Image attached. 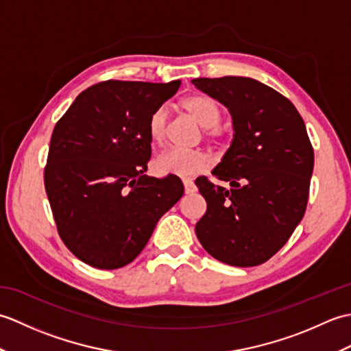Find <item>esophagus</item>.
Wrapping results in <instances>:
<instances>
[{
	"instance_id": "34e87169",
	"label": "esophagus",
	"mask_w": 351,
	"mask_h": 351,
	"mask_svg": "<svg viewBox=\"0 0 351 351\" xmlns=\"http://www.w3.org/2000/svg\"><path fill=\"white\" fill-rule=\"evenodd\" d=\"M182 184H184V190L187 195H193V193L196 191V185L195 182H193L191 180H189V178H185V180H182Z\"/></svg>"
}]
</instances>
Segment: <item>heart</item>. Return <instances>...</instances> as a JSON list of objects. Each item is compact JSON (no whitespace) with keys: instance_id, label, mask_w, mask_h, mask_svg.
I'll return each mask as SVG.
<instances>
[{"instance_id":"1","label":"heart","mask_w":351,"mask_h":351,"mask_svg":"<svg viewBox=\"0 0 351 351\" xmlns=\"http://www.w3.org/2000/svg\"><path fill=\"white\" fill-rule=\"evenodd\" d=\"M181 106L205 128V136L211 141H220L225 137L226 130L220 125L223 110L214 98L204 93H195L184 98ZM169 131V113L164 107L152 111L147 122L149 137L155 143H164ZM156 170L164 175L191 176L210 167V158L200 151H182L171 147L162 152L155 161Z\"/></svg>"}]
</instances>
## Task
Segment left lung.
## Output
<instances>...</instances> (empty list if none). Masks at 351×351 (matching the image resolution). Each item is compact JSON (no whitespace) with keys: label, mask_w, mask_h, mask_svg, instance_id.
Listing matches in <instances>:
<instances>
[{"label":"left lung","mask_w":351,"mask_h":351,"mask_svg":"<svg viewBox=\"0 0 351 351\" xmlns=\"http://www.w3.org/2000/svg\"><path fill=\"white\" fill-rule=\"evenodd\" d=\"M199 90L225 106L234 138L213 175L197 178L206 213L196 235L215 259L235 267L264 264L278 253L306 211L314 149L293 102L247 77L196 78Z\"/></svg>","instance_id":"obj_1"}]
</instances>
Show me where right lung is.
<instances>
[{
    "label": "right lung",
    "mask_w": 351,
    "mask_h": 351,
    "mask_svg": "<svg viewBox=\"0 0 351 351\" xmlns=\"http://www.w3.org/2000/svg\"><path fill=\"white\" fill-rule=\"evenodd\" d=\"M181 81L108 80L81 92L52 131L45 190L58 235L101 270L132 263L184 195L180 178L145 175L147 122Z\"/></svg>",
    "instance_id": "add662e5"
}]
</instances>
